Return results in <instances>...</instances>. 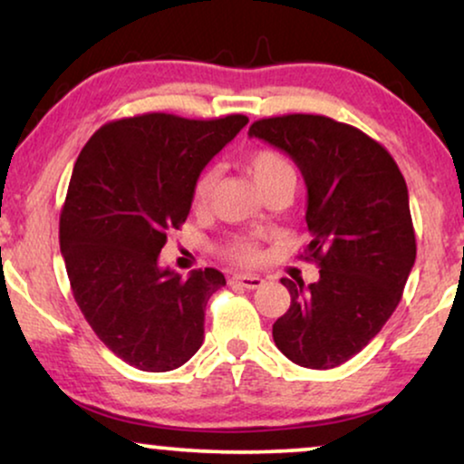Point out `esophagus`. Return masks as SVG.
Wrapping results in <instances>:
<instances>
[{"instance_id": "obj_1", "label": "esophagus", "mask_w": 464, "mask_h": 464, "mask_svg": "<svg viewBox=\"0 0 464 464\" xmlns=\"http://www.w3.org/2000/svg\"><path fill=\"white\" fill-rule=\"evenodd\" d=\"M263 282H265L263 277L248 276V274H236V276H231V280H228V284H231V286H242V288H248V290L261 288Z\"/></svg>"}]
</instances>
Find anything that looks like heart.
Listing matches in <instances>:
<instances>
[{
	"mask_svg": "<svg viewBox=\"0 0 464 464\" xmlns=\"http://www.w3.org/2000/svg\"><path fill=\"white\" fill-rule=\"evenodd\" d=\"M246 168H248L252 180L258 187L261 193H269L277 187H295V169L293 165L288 163V159L284 157L282 152L271 150V148H258V150L248 154V160H246ZM216 182L214 169H203L199 176H197L195 187H193V208L197 212L208 208L209 197H212V188ZM227 261L236 265H255L261 258V250H258L256 237L252 236H237L228 239L225 250H222Z\"/></svg>",
	"mask_w": 464,
	"mask_h": 464,
	"instance_id": "1",
	"label": "heart"
}]
</instances>
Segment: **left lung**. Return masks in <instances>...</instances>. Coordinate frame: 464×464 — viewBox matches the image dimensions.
I'll return each instance as SVG.
<instances>
[{
	"mask_svg": "<svg viewBox=\"0 0 464 464\" xmlns=\"http://www.w3.org/2000/svg\"><path fill=\"white\" fill-rule=\"evenodd\" d=\"M248 135L280 148L304 174L305 261L320 267L307 286L282 277L290 307L274 342L301 367H339L392 316L416 261L405 178L384 146L329 116L261 119Z\"/></svg>",
	"mask_w": 464,
	"mask_h": 464,
	"instance_id": "left-lung-1",
	"label": "left lung"
}]
</instances>
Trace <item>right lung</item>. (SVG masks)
<instances>
[{"label":"right lung","instance_id":"obj_1","mask_svg":"<svg viewBox=\"0 0 464 464\" xmlns=\"http://www.w3.org/2000/svg\"><path fill=\"white\" fill-rule=\"evenodd\" d=\"M244 114L193 121L150 112L103 125L73 165L59 242L73 299L95 335L141 372L182 367L203 343L218 269L159 267L190 212L197 176L246 127Z\"/></svg>","mask_w":464,"mask_h":464}]
</instances>
